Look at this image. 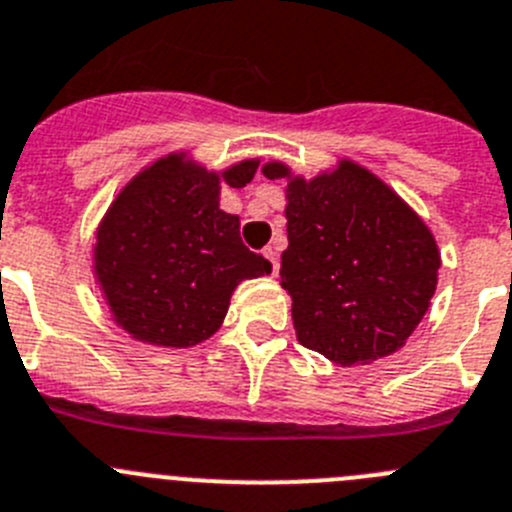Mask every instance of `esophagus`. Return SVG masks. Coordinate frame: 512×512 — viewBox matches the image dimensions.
I'll list each match as a JSON object with an SVG mask.
<instances>
[{
    "mask_svg": "<svg viewBox=\"0 0 512 512\" xmlns=\"http://www.w3.org/2000/svg\"><path fill=\"white\" fill-rule=\"evenodd\" d=\"M262 255H265V260L270 262L272 275H278V270H280V257H278V250H275V247H272V245H267L265 250H262Z\"/></svg>",
    "mask_w": 512,
    "mask_h": 512,
    "instance_id": "1",
    "label": "esophagus"
}]
</instances>
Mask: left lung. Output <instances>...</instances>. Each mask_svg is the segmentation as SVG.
I'll return each instance as SVG.
<instances>
[{
	"instance_id": "8db88e82",
	"label": "left lung",
	"mask_w": 512,
	"mask_h": 512,
	"mask_svg": "<svg viewBox=\"0 0 512 512\" xmlns=\"http://www.w3.org/2000/svg\"><path fill=\"white\" fill-rule=\"evenodd\" d=\"M262 174L288 181L280 285L298 341L341 366L399 351L437 290L439 250L422 217L356 161L313 179L283 161Z\"/></svg>"
}]
</instances>
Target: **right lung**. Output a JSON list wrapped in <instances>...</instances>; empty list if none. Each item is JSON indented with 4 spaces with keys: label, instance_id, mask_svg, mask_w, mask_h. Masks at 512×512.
Listing matches in <instances>:
<instances>
[{
    "label": "right lung",
    "instance_id": "1",
    "mask_svg": "<svg viewBox=\"0 0 512 512\" xmlns=\"http://www.w3.org/2000/svg\"><path fill=\"white\" fill-rule=\"evenodd\" d=\"M257 164L207 171L176 151L118 191L95 232L93 272L128 336L197 346L219 331L242 280L270 275V262L242 245L240 217L219 209L222 181L240 189Z\"/></svg>",
    "mask_w": 512,
    "mask_h": 512
}]
</instances>
